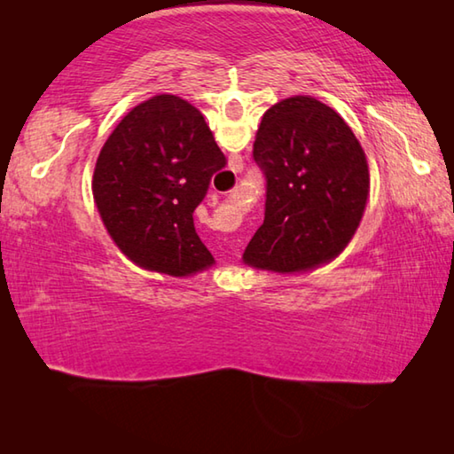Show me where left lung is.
Wrapping results in <instances>:
<instances>
[{
    "mask_svg": "<svg viewBox=\"0 0 454 454\" xmlns=\"http://www.w3.org/2000/svg\"><path fill=\"white\" fill-rule=\"evenodd\" d=\"M252 156L266 178V208L244 264L292 274L340 254L371 190L364 150L347 121L317 98H286L266 110Z\"/></svg>",
    "mask_w": 454,
    "mask_h": 454,
    "instance_id": "8db88e82",
    "label": "left lung"
}]
</instances>
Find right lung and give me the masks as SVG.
Wrapping results in <instances>:
<instances>
[{
    "mask_svg": "<svg viewBox=\"0 0 454 454\" xmlns=\"http://www.w3.org/2000/svg\"><path fill=\"white\" fill-rule=\"evenodd\" d=\"M226 156L198 107L172 94L137 104L99 152L94 200L104 226L134 264L190 276L214 264L194 210Z\"/></svg>",
    "mask_w": 454,
    "mask_h": 454,
    "instance_id": "1",
    "label": "right lung"
}]
</instances>
